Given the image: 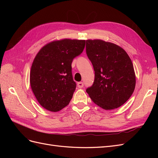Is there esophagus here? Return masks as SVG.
Masks as SVG:
<instances>
[{
  "label": "esophagus",
  "mask_w": 158,
  "mask_h": 158,
  "mask_svg": "<svg viewBox=\"0 0 158 158\" xmlns=\"http://www.w3.org/2000/svg\"><path fill=\"white\" fill-rule=\"evenodd\" d=\"M77 85H78V87L79 88H83V87H84V83H83V82H78Z\"/></svg>",
  "instance_id": "obj_1"
}]
</instances>
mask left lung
<instances>
[{"mask_svg":"<svg viewBox=\"0 0 158 158\" xmlns=\"http://www.w3.org/2000/svg\"><path fill=\"white\" fill-rule=\"evenodd\" d=\"M86 54L95 71V79L86 92L93 102L106 110L118 108L130 98L136 85L133 64L118 45L101 40H88Z\"/></svg>","mask_w":158,"mask_h":158,"instance_id":"1","label":"left lung"}]
</instances>
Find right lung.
I'll return each mask as SVG.
<instances>
[{
	"instance_id": "obj_1",
	"label": "right lung",
	"mask_w": 158,
	"mask_h": 158,
	"mask_svg": "<svg viewBox=\"0 0 158 158\" xmlns=\"http://www.w3.org/2000/svg\"><path fill=\"white\" fill-rule=\"evenodd\" d=\"M85 44V40L53 41L36 55L30 70V85L37 102L45 109L57 112L70 103L76 88L72 63L82 53Z\"/></svg>"
}]
</instances>
